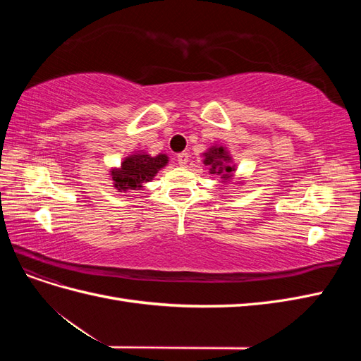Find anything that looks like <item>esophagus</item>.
<instances>
[{"label": "esophagus", "instance_id": "1", "mask_svg": "<svg viewBox=\"0 0 361 361\" xmlns=\"http://www.w3.org/2000/svg\"><path fill=\"white\" fill-rule=\"evenodd\" d=\"M188 159H190V155L187 154V152H182V154L178 155V162H179V166H182V167L187 166Z\"/></svg>", "mask_w": 361, "mask_h": 361}]
</instances>
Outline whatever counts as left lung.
Here are the masks:
<instances>
[{
    "instance_id": "left-lung-1",
    "label": "left lung",
    "mask_w": 361,
    "mask_h": 361,
    "mask_svg": "<svg viewBox=\"0 0 361 361\" xmlns=\"http://www.w3.org/2000/svg\"><path fill=\"white\" fill-rule=\"evenodd\" d=\"M203 164L209 167V173L214 176L220 178L223 185L232 183L233 180H243L241 178H235L236 173V164L233 161V157L224 145L214 143L209 149H206L203 154ZM236 183V182H233ZM243 183V182H238Z\"/></svg>"
}]
</instances>
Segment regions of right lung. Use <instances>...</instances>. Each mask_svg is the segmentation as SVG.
I'll use <instances>...</instances> for the list:
<instances>
[{"instance_id":"obj_1","label":"right lung","mask_w":361,"mask_h":361,"mask_svg":"<svg viewBox=\"0 0 361 361\" xmlns=\"http://www.w3.org/2000/svg\"><path fill=\"white\" fill-rule=\"evenodd\" d=\"M170 158L166 154L155 157L145 150H134L123 158L118 167L110 169L113 187L118 192H133L145 190V183L152 182L159 170L167 166Z\"/></svg>"}]
</instances>
